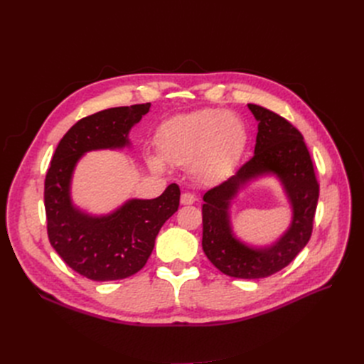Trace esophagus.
<instances>
[{
  "instance_id": "esophagus-1",
  "label": "esophagus",
  "mask_w": 364,
  "mask_h": 364,
  "mask_svg": "<svg viewBox=\"0 0 364 364\" xmlns=\"http://www.w3.org/2000/svg\"><path fill=\"white\" fill-rule=\"evenodd\" d=\"M196 196L194 194H191V193H183L182 196H181V204H183V205H188V204H193V203H196Z\"/></svg>"
}]
</instances>
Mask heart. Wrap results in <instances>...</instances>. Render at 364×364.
Segmentation results:
<instances>
[{
  "mask_svg": "<svg viewBox=\"0 0 364 364\" xmlns=\"http://www.w3.org/2000/svg\"><path fill=\"white\" fill-rule=\"evenodd\" d=\"M155 145L163 161L189 166L205 182L228 176L246 146V127L238 115L216 108L173 117L159 127ZM160 159L148 157L155 170H163Z\"/></svg>",
  "mask_w": 364,
  "mask_h": 364,
  "instance_id": "1",
  "label": "heart"
}]
</instances>
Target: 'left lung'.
Here are the masks:
<instances>
[{"mask_svg": "<svg viewBox=\"0 0 364 364\" xmlns=\"http://www.w3.org/2000/svg\"><path fill=\"white\" fill-rule=\"evenodd\" d=\"M257 121L253 157L234 176L209 189L203 204V250L223 274L235 279H264L287 267L306 246L318 201V182L301 132L275 112L249 103ZM279 178L292 205V222L272 245L249 247L232 232L230 200L252 180Z\"/></svg>", "mask_w": 364, "mask_h": 364, "instance_id": "1", "label": "left lung"}]
</instances>
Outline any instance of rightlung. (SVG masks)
<instances>
[{"mask_svg": "<svg viewBox=\"0 0 364 364\" xmlns=\"http://www.w3.org/2000/svg\"><path fill=\"white\" fill-rule=\"evenodd\" d=\"M151 103L118 107L81 118L62 137L44 182L50 245L68 267L95 282L121 280L141 271L155 237L178 210L181 189L171 183L152 200H127L109 215H89L74 205L71 181L85 152L130 146L129 132Z\"/></svg>", "mask_w": 364, "mask_h": 364, "instance_id": "add662e5", "label": "right lung"}]
</instances>
